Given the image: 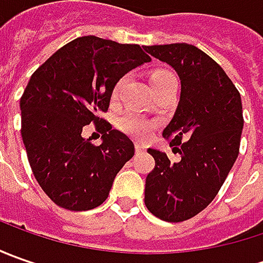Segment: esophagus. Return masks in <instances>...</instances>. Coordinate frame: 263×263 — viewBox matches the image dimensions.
Segmentation results:
<instances>
[{"instance_id": "obj_1", "label": "esophagus", "mask_w": 263, "mask_h": 263, "mask_svg": "<svg viewBox=\"0 0 263 263\" xmlns=\"http://www.w3.org/2000/svg\"><path fill=\"white\" fill-rule=\"evenodd\" d=\"M135 147H136L137 154H142V152H145V146H142L140 143H136V145H135Z\"/></svg>"}]
</instances>
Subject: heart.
Wrapping results in <instances>:
<instances>
[{
  "label": "heart",
  "instance_id": "b5f03b06",
  "mask_svg": "<svg viewBox=\"0 0 263 263\" xmlns=\"http://www.w3.org/2000/svg\"><path fill=\"white\" fill-rule=\"evenodd\" d=\"M171 76V73L170 71H165V70H155V71H152L151 73V76H149V82H151V85L154 86V85H157L158 82H161V80H164L165 77ZM124 77H121L118 82H117L114 87H112V90H111V99L112 101H116L118 99V96H120V92H121V89H123V85H124ZM118 128L123 132V133H126L127 136L133 137V139H136V140H146L151 137L152 135V132H154V128H155V123L154 121H151V120H147L143 116H140V114H137V112H126V114H123V116L118 118Z\"/></svg>",
  "mask_w": 263,
  "mask_h": 263
}]
</instances>
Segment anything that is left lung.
Returning a JSON list of instances; mask_svg holds the SVG:
<instances>
[{"mask_svg": "<svg viewBox=\"0 0 263 263\" xmlns=\"http://www.w3.org/2000/svg\"><path fill=\"white\" fill-rule=\"evenodd\" d=\"M143 48L173 67L181 83L176 114L162 133L181 159L173 162L165 152L147 151L155 168L146 177L145 205L159 219L181 222L214 200L237 159L241 98L221 66L196 46Z\"/></svg>", "mask_w": 263, "mask_h": 263, "instance_id": "8db88e82", "label": "left lung"}]
</instances>
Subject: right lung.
Returning <instances> with one entry per match:
<instances>
[{"instance_id": "right-lung-1", "label": "right lung", "mask_w": 263, "mask_h": 263, "mask_svg": "<svg viewBox=\"0 0 263 263\" xmlns=\"http://www.w3.org/2000/svg\"><path fill=\"white\" fill-rule=\"evenodd\" d=\"M149 61L140 45L82 36L32 74L20 98L22 137L36 181L58 206L89 211L106 200L135 145L99 114L117 82ZM90 122L103 133L98 147L81 137Z\"/></svg>"}]
</instances>
